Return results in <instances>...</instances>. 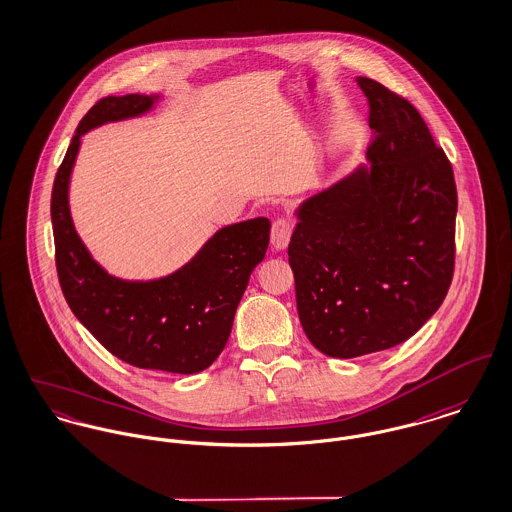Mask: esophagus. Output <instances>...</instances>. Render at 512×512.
I'll list each match as a JSON object with an SVG mask.
<instances>
[{
  "mask_svg": "<svg viewBox=\"0 0 512 512\" xmlns=\"http://www.w3.org/2000/svg\"><path fill=\"white\" fill-rule=\"evenodd\" d=\"M291 233H293V225L287 219H278L272 225V246L276 250H285L291 240Z\"/></svg>",
  "mask_w": 512,
  "mask_h": 512,
  "instance_id": "34e87169",
  "label": "esophagus"
}]
</instances>
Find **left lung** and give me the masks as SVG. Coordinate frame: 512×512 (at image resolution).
Returning a JSON list of instances; mask_svg holds the SVG:
<instances>
[{"instance_id":"left-lung-1","label":"left lung","mask_w":512,"mask_h":512,"mask_svg":"<svg viewBox=\"0 0 512 512\" xmlns=\"http://www.w3.org/2000/svg\"><path fill=\"white\" fill-rule=\"evenodd\" d=\"M377 139L368 162L305 197L287 248L299 321L330 358L411 338L442 305L454 274L458 193L419 111L358 76Z\"/></svg>"}]
</instances>
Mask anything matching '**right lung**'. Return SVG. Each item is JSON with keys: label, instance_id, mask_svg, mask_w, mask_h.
<instances>
[{"label": "right lung", "instance_id": "right-lung-1", "mask_svg": "<svg viewBox=\"0 0 512 512\" xmlns=\"http://www.w3.org/2000/svg\"><path fill=\"white\" fill-rule=\"evenodd\" d=\"M160 99V93H131L93 105L58 168L50 217L58 279L76 319L135 368L189 375L207 370L223 352L250 274L266 256L270 219L219 229L168 276L123 279L93 258L70 211V180L82 137L101 125L142 117Z\"/></svg>", "mask_w": 512, "mask_h": 512}]
</instances>
